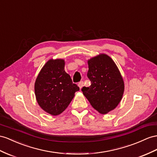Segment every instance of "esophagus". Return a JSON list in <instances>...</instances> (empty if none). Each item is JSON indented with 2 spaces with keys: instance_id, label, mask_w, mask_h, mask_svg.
I'll list each match as a JSON object with an SVG mask.
<instances>
[{
  "instance_id": "1",
  "label": "esophagus",
  "mask_w": 157,
  "mask_h": 157,
  "mask_svg": "<svg viewBox=\"0 0 157 157\" xmlns=\"http://www.w3.org/2000/svg\"><path fill=\"white\" fill-rule=\"evenodd\" d=\"M78 86H79V89L81 90L82 88L83 87V82H80L79 83V84H78Z\"/></svg>"
}]
</instances>
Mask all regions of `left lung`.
<instances>
[{
	"label": "left lung",
	"mask_w": 157,
	"mask_h": 157,
	"mask_svg": "<svg viewBox=\"0 0 157 157\" xmlns=\"http://www.w3.org/2000/svg\"><path fill=\"white\" fill-rule=\"evenodd\" d=\"M90 87L82 91L91 105L99 113L107 114L115 109L123 98L124 84L119 68L111 57L99 54L87 60Z\"/></svg>",
	"instance_id": "8db88e82"
}]
</instances>
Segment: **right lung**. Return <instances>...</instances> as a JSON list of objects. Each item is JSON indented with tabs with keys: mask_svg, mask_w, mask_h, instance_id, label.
<instances>
[{
	"mask_svg": "<svg viewBox=\"0 0 157 157\" xmlns=\"http://www.w3.org/2000/svg\"><path fill=\"white\" fill-rule=\"evenodd\" d=\"M65 60L50 59L39 72L34 83L36 99L39 106L52 115L61 114L69 105L79 88L72 83L64 70Z\"/></svg>",
	"mask_w": 157,
	"mask_h": 157,
	"instance_id": "obj_1",
	"label": "right lung"
}]
</instances>
